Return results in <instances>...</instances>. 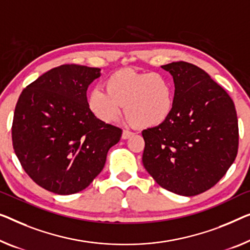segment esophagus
<instances>
[{
    "label": "esophagus",
    "instance_id": "34e87169",
    "mask_svg": "<svg viewBox=\"0 0 250 250\" xmlns=\"http://www.w3.org/2000/svg\"><path fill=\"white\" fill-rule=\"evenodd\" d=\"M133 135V132L129 131V130H124V132H122V139H128L129 137H131Z\"/></svg>",
    "mask_w": 250,
    "mask_h": 250
}]
</instances>
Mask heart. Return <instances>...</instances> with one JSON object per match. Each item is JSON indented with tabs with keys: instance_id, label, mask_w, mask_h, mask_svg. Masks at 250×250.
<instances>
[{
	"instance_id": "b5f03b06",
	"label": "heart",
	"mask_w": 250,
	"mask_h": 250,
	"mask_svg": "<svg viewBox=\"0 0 250 250\" xmlns=\"http://www.w3.org/2000/svg\"><path fill=\"white\" fill-rule=\"evenodd\" d=\"M105 88H93L87 98L89 110L104 122L117 120L125 104L130 120L141 128L162 125L173 112L174 86L163 74L120 69L106 78Z\"/></svg>"
}]
</instances>
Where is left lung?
I'll use <instances>...</instances> for the list:
<instances>
[{
	"mask_svg": "<svg viewBox=\"0 0 250 250\" xmlns=\"http://www.w3.org/2000/svg\"><path fill=\"white\" fill-rule=\"evenodd\" d=\"M162 68L173 76L174 109L165 122L143 131V164L167 191L197 195L217 184L236 159V109L200 67L174 62Z\"/></svg>",
	"mask_w": 250,
	"mask_h": 250,
	"instance_id": "8db88e82",
	"label": "left lung"
}]
</instances>
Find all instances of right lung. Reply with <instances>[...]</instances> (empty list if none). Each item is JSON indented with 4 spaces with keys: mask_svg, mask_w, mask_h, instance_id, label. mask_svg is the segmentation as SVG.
Instances as JSON below:
<instances>
[{
    "mask_svg": "<svg viewBox=\"0 0 250 250\" xmlns=\"http://www.w3.org/2000/svg\"><path fill=\"white\" fill-rule=\"evenodd\" d=\"M101 69L62 65L22 91L14 111L12 141L33 182L61 195L83 191L101 173L122 130L89 110L88 85Z\"/></svg>",
    "mask_w": 250,
    "mask_h": 250,
    "instance_id": "obj_1",
    "label": "right lung"
}]
</instances>
